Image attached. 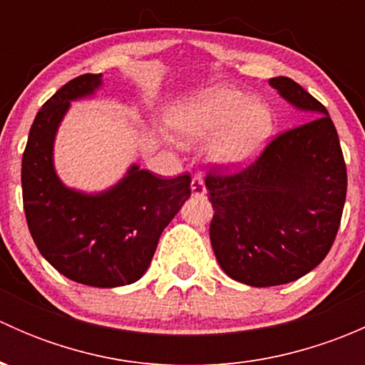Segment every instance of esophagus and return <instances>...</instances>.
Listing matches in <instances>:
<instances>
[{"mask_svg": "<svg viewBox=\"0 0 365 365\" xmlns=\"http://www.w3.org/2000/svg\"><path fill=\"white\" fill-rule=\"evenodd\" d=\"M190 189H192V194L197 197H205L206 196V187L201 175H194L192 182H190Z\"/></svg>", "mask_w": 365, "mask_h": 365, "instance_id": "obj_1", "label": "esophagus"}]
</instances>
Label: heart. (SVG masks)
Listing matches in <instances>:
<instances>
[{
  "mask_svg": "<svg viewBox=\"0 0 365 365\" xmlns=\"http://www.w3.org/2000/svg\"><path fill=\"white\" fill-rule=\"evenodd\" d=\"M173 127L185 143H196L222 130L213 143V157L226 165L247 162L272 132V114L251 97L230 88H213L180 106Z\"/></svg>",
  "mask_w": 365,
  "mask_h": 365,
  "instance_id": "b5f03b06",
  "label": "heart"
}]
</instances>
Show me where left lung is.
Instances as JSON below:
<instances>
[{"label": "left lung", "mask_w": 365, "mask_h": 365, "mask_svg": "<svg viewBox=\"0 0 365 365\" xmlns=\"http://www.w3.org/2000/svg\"><path fill=\"white\" fill-rule=\"evenodd\" d=\"M270 84L317 118L279 134L245 168L231 173L230 165L213 164L205 178L217 261L231 279L256 288L297 281L325 259L348 187L325 106L289 77H272Z\"/></svg>", "instance_id": "8db88e82"}]
</instances>
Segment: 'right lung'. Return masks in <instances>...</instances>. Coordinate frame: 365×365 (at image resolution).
I'll return each instance as SVG.
<instances>
[{
    "label": "right lung",
    "instance_id": "1",
    "mask_svg": "<svg viewBox=\"0 0 365 365\" xmlns=\"http://www.w3.org/2000/svg\"><path fill=\"white\" fill-rule=\"evenodd\" d=\"M101 73L61 86L36 113L23 153V203L40 254L70 281L95 288L132 284L148 268L164 227L190 197V175L159 178L132 165L106 192L70 190L58 180L53 143L70 101L91 95Z\"/></svg>",
    "mask_w": 365,
    "mask_h": 365
}]
</instances>
